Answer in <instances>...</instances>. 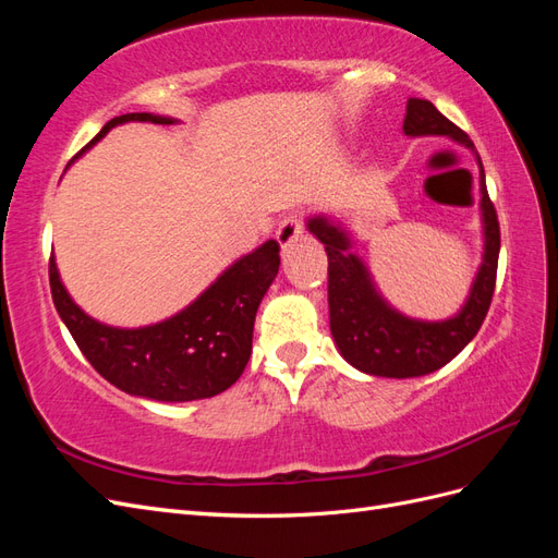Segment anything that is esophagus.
<instances>
[{
  "label": "esophagus",
  "instance_id": "1",
  "mask_svg": "<svg viewBox=\"0 0 558 558\" xmlns=\"http://www.w3.org/2000/svg\"><path fill=\"white\" fill-rule=\"evenodd\" d=\"M302 232H305V223H302V216L298 214H289L283 218V221L279 223V230H277V242L281 244L283 251H289L300 238Z\"/></svg>",
  "mask_w": 558,
  "mask_h": 558
}]
</instances>
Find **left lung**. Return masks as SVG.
<instances>
[{
  "instance_id": "8db88e82",
  "label": "left lung",
  "mask_w": 558,
  "mask_h": 558,
  "mask_svg": "<svg viewBox=\"0 0 558 558\" xmlns=\"http://www.w3.org/2000/svg\"><path fill=\"white\" fill-rule=\"evenodd\" d=\"M404 134H447L453 142L475 150L468 134L433 107L428 99H408L402 123ZM477 156V154H475ZM480 162L484 260L472 283L463 310L447 320H416L402 316L375 291L365 265L349 253V238L326 216L310 218V232L316 234L328 253V307L330 330L342 356L361 373L375 377L408 379L435 373L459 356L463 347L482 328L496 289L500 226L492 197L486 193L484 167Z\"/></svg>"
}]
</instances>
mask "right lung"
I'll list each match as a JSON object with an SVG mask.
<instances>
[{"instance_id": "add662e5", "label": "right lung", "mask_w": 558, "mask_h": 558, "mask_svg": "<svg viewBox=\"0 0 558 558\" xmlns=\"http://www.w3.org/2000/svg\"><path fill=\"white\" fill-rule=\"evenodd\" d=\"M130 121L174 123L172 118L154 113H123L111 118L86 148L111 128ZM277 272L279 244L269 240L228 267L177 316L156 326L125 330L99 324L74 305L60 281L56 258L48 260L56 310L83 356L121 391L160 402L211 398L242 377L251 356L253 320Z\"/></svg>"}]
</instances>
